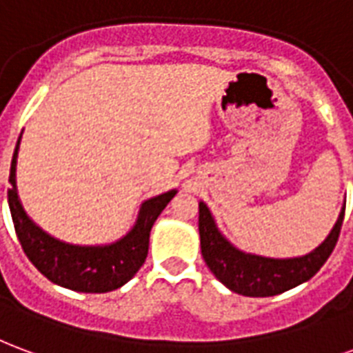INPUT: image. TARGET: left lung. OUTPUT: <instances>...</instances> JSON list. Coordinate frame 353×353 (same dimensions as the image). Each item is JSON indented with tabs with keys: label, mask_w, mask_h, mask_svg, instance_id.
I'll return each mask as SVG.
<instances>
[{
	"label": "left lung",
	"mask_w": 353,
	"mask_h": 353,
	"mask_svg": "<svg viewBox=\"0 0 353 353\" xmlns=\"http://www.w3.org/2000/svg\"><path fill=\"white\" fill-rule=\"evenodd\" d=\"M344 210L346 205L336 219L331 234L325 237V241L320 247H316L305 256L275 260V258L247 254L236 249L219 232L208 205L200 202L198 230H200L202 256L211 273L232 292L249 297L276 296L290 288H296L297 284L309 281L310 276H314L320 271L339 241Z\"/></svg>",
	"instance_id": "1"
}]
</instances>
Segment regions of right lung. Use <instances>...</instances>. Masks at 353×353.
<instances>
[{
	"label": "right lung",
	"instance_id": "add662e5",
	"mask_svg": "<svg viewBox=\"0 0 353 353\" xmlns=\"http://www.w3.org/2000/svg\"><path fill=\"white\" fill-rule=\"evenodd\" d=\"M18 138L9 174V208L18 241L26 256L48 281L85 294H104L123 286L137 275L150 249V232L177 190L150 198L142 203L137 224L119 241L101 247H80L54 239L26 215L17 190Z\"/></svg>",
	"mask_w": 353,
	"mask_h": 353
}]
</instances>
